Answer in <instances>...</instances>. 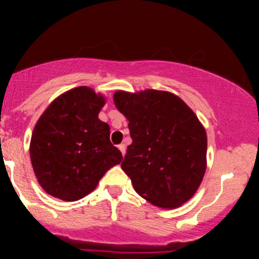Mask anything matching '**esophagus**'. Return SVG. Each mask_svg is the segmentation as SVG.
Instances as JSON below:
<instances>
[{"label": "esophagus", "mask_w": 259, "mask_h": 259, "mask_svg": "<svg viewBox=\"0 0 259 259\" xmlns=\"http://www.w3.org/2000/svg\"><path fill=\"white\" fill-rule=\"evenodd\" d=\"M117 148H119V150L121 151L122 156H124V155H125V150H126V148H125V145H124V144H120L119 146H117Z\"/></svg>", "instance_id": "esophagus-1"}]
</instances>
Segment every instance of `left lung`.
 Returning <instances> with one entry per match:
<instances>
[{"label": "left lung", "mask_w": 259, "mask_h": 259, "mask_svg": "<svg viewBox=\"0 0 259 259\" xmlns=\"http://www.w3.org/2000/svg\"><path fill=\"white\" fill-rule=\"evenodd\" d=\"M114 103L129 120L122 170L140 197L176 208L197 192L205 173L207 134L192 109L177 95L145 90L116 91Z\"/></svg>", "instance_id": "obj_1"}]
</instances>
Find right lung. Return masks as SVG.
<instances>
[{
    "mask_svg": "<svg viewBox=\"0 0 259 259\" xmlns=\"http://www.w3.org/2000/svg\"><path fill=\"white\" fill-rule=\"evenodd\" d=\"M104 104L103 96L80 86L59 96L41 115L30 156L46 193L67 202L79 200L122 160L110 142V127L98 117Z\"/></svg>",
    "mask_w": 259,
    "mask_h": 259,
    "instance_id": "add662e5",
    "label": "right lung"
}]
</instances>
